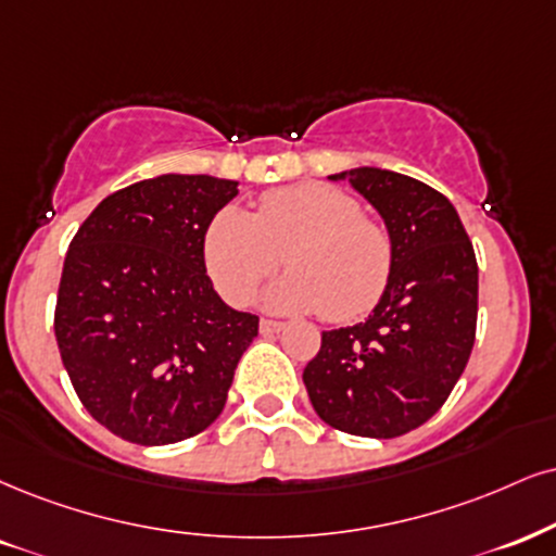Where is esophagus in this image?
Masks as SVG:
<instances>
[{
  "instance_id": "34e87169",
  "label": "esophagus",
  "mask_w": 556,
  "mask_h": 556,
  "mask_svg": "<svg viewBox=\"0 0 556 556\" xmlns=\"http://www.w3.org/2000/svg\"><path fill=\"white\" fill-rule=\"evenodd\" d=\"M283 321H276V319H260V332L267 334V332H280L283 330Z\"/></svg>"
}]
</instances>
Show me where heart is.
<instances>
[{"instance_id": "heart-1", "label": "heart", "mask_w": 556, "mask_h": 556, "mask_svg": "<svg viewBox=\"0 0 556 556\" xmlns=\"http://www.w3.org/2000/svg\"><path fill=\"white\" fill-rule=\"evenodd\" d=\"M203 260L218 293L235 306L255 299L260 283L291 267L265 291L273 312H321L351 321L371 312L392 276V239L361 214L353 195L321 182L267 190L255 214L226 205L211 218Z\"/></svg>"}]
</instances>
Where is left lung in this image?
Segmentation results:
<instances>
[{
	"label": "left lung",
	"mask_w": 556,
	"mask_h": 556,
	"mask_svg": "<svg viewBox=\"0 0 556 556\" xmlns=\"http://www.w3.org/2000/svg\"><path fill=\"white\" fill-rule=\"evenodd\" d=\"M379 211L392 276L368 319L321 332L304 368L317 415L342 433L396 438L428 422L467 368L477 332L475 247L448 198L381 167L330 175Z\"/></svg>",
	"instance_id": "1"
}]
</instances>
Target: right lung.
I'll list each match as a JSON object with an SVG mask.
<instances>
[{"instance_id": "1", "label": "right lung", "mask_w": 556, "mask_h": 556, "mask_svg": "<svg viewBox=\"0 0 556 556\" xmlns=\"http://www.w3.org/2000/svg\"><path fill=\"white\" fill-rule=\"evenodd\" d=\"M237 180L160 175L100 201L68 244L53 330L74 392L123 441L193 438L222 415L257 317L224 304L203 237Z\"/></svg>"}]
</instances>
